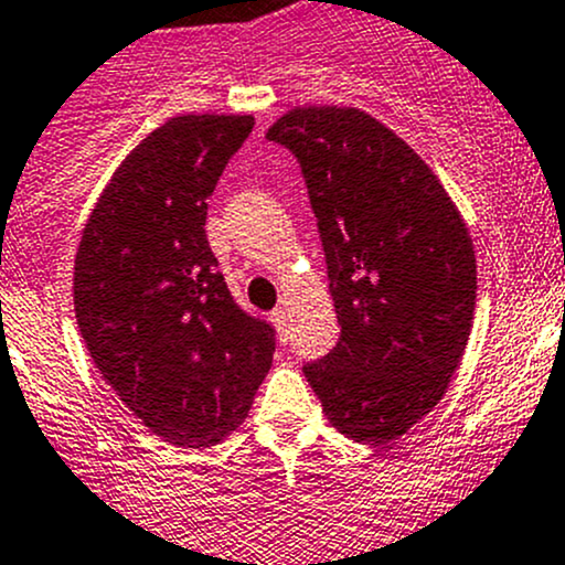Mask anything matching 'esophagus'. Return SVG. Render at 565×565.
<instances>
[{"mask_svg": "<svg viewBox=\"0 0 565 565\" xmlns=\"http://www.w3.org/2000/svg\"><path fill=\"white\" fill-rule=\"evenodd\" d=\"M287 311H284V309H276V311H273V315H270V319H273V324H276V328H278V333H281L284 335V339H287Z\"/></svg>", "mask_w": 565, "mask_h": 565, "instance_id": "34e87169", "label": "esophagus"}]
</instances>
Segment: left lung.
Listing matches in <instances>:
<instances>
[{
  "label": "left lung",
  "mask_w": 565,
  "mask_h": 565,
  "mask_svg": "<svg viewBox=\"0 0 565 565\" xmlns=\"http://www.w3.org/2000/svg\"><path fill=\"white\" fill-rule=\"evenodd\" d=\"M300 163L339 344L303 374L355 443L388 446L446 396L476 311V250L437 174L350 106L292 108L267 130Z\"/></svg>",
  "instance_id": "1"
}]
</instances>
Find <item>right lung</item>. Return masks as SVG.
Here are the masks:
<instances>
[{"label": "right lung", "instance_id": "right-lung-1", "mask_svg": "<svg viewBox=\"0 0 565 565\" xmlns=\"http://www.w3.org/2000/svg\"><path fill=\"white\" fill-rule=\"evenodd\" d=\"M250 114H182L100 193L73 267L82 339L125 407L161 440L207 448L246 420L276 333L226 289L204 221Z\"/></svg>", "mask_w": 565, "mask_h": 565}]
</instances>
